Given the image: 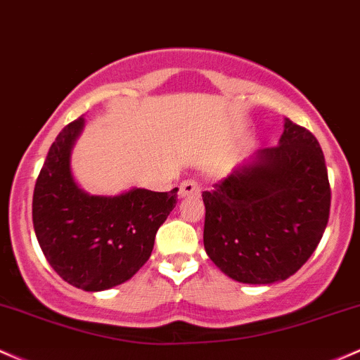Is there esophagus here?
Masks as SVG:
<instances>
[{
	"mask_svg": "<svg viewBox=\"0 0 360 360\" xmlns=\"http://www.w3.org/2000/svg\"><path fill=\"white\" fill-rule=\"evenodd\" d=\"M200 193V185L197 180H185L181 181L180 185V199H185V197H193V195H199Z\"/></svg>",
	"mask_w": 360,
	"mask_h": 360,
	"instance_id": "obj_1",
	"label": "esophagus"
}]
</instances>
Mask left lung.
Wrapping results in <instances>:
<instances>
[{
  "instance_id": "8db88e82",
  "label": "left lung",
  "mask_w": 360,
  "mask_h": 360,
  "mask_svg": "<svg viewBox=\"0 0 360 360\" xmlns=\"http://www.w3.org/2000/svg\"><path fill=\"white\" fill-rule=\"evenodd\" d=\"M202 199L204 248L221 272L243 284L285 281L313 255L328 223L320 143L285 119L276 148L258 149Z\"/></svg>"
}]
</instances>
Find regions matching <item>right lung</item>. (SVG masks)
<instances>
[{
    "label": "right lung",
    "instance_id": "add662e5",
    "mask_svg": "<svg viewBox=\"0 0 360 360\" xmlns=\"http://www.w3.org/2000/svg\"><path fill=\"white\" fill-rule=\"evenodd\" d=\"M83 127L79 117L52 143L35 181L32 219L40 248L58 276L75 288L98 292L129 281L146 264L179 188L134 187L119 195L84 192L71 172V151Z\"/></svg>",
    "mask_w": 360,
    "mask_h": 360
}]
</instances>
